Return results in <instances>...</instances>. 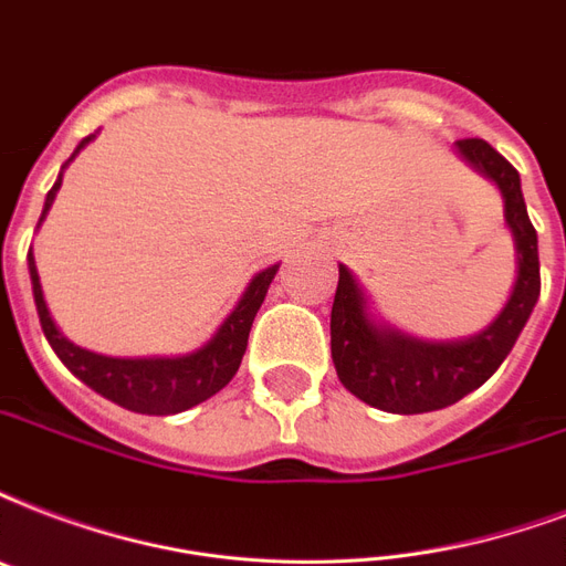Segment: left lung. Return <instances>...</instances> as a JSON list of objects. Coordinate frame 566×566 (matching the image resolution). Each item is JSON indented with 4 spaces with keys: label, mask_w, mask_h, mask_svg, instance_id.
<instances>
[{
    "label": "left lung",
    "mask_w": 566,
    "mask_h": 566,
    "mask_svg": "<svg viewBox=\"0 0 566 566\" xmlns=\"http://www.w3.org/2000/svg\"><path fill=\"white\" fill-rule=\"evenodd\" d=\"M457 150L504 198V226L516 249V282L502 314L484 332L463 340H421L382 326L368 314L365 291L347 266H338L332 302V361L347 391L370 407L416 416L446 409L484 386L507 359L541 296L537 231L525 210L520 171L484 139H460Z\"/></svg>",
    "instance_id": "obj_1"
}]
</instances>
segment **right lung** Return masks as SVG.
Instances as JSON below:
<instances>
[{"label": "right lung", "instance_id": "1", "mask_svg": "<svg viewBox=\"0 0 566 566\" xmlns=\"http://www.w3.org/2000/svg\"><path fill=\"white\" fill-rule=\"evenodd\" d=\"M92 139L94 133L76 145L73 157ZM62 171H59V180L53 184V189L46 192L41 222L50 213L55 192L62 187ZM25 261H29V275H32V293L34 305H38V317H41V329L46 340H50V347L55 350V356L64 361V368L71 370L73 377H80L88 388H94L97 395L109 398L112 403H118V407L129 409V412H142V416H175V412L198 407L201 400L213 398L216 391H222L231 382V377L240 368V361H243L254 314H258L266 291H270V282L279 273V264H275L254 275L249 287L243 291V296H240V302H237L234 312L228 314L226 323L216 329L213 338L207 340L205 347H198L196 353L171 356V359L168 356L112 359V356H101V353L82 350L73 340L64 338L59 326H55L53 314L46 308V300H43L41 275H38V266H34L32 249H29Z\"/></svg>", "mask_w": 566, "mask_h": 566}]
</instances>
